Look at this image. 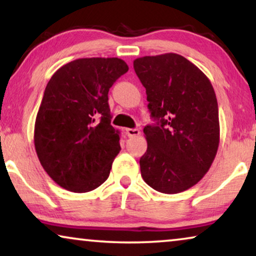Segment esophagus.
I'll list each match as a JSON object with an SVG mask.
<instances>
[{
  "mask_svg": "<svg viewBox=\"0 0 256 256\" xmlns=\"http://www.w3.org/2000/svg\"><path fill=\"white\" fill-rule=\"evenodd\" d=\"M126 134H127L128 138H135V136L140 135V130L138 128H128L126 129Z\"/></svg>",
  "mask_w": 256,
  "mask_h": 256,
  "instance_id": "esophagus-1",
  "label": "esophagus"
}]
</instances>
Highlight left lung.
I'll use <instances>...</instances> for the list:
<instances>
[{"label": "left lung", "instance_id": "1", "mask_svg": "<svg viewBox=\"0 0 256 256\" xmlns=\"http://www.w3.org/2000/svg\"><path fill=\"white\" fill-rule=\"evenodd\" d=\"M146 87L155 124L143 129L148 148L141 158L142 178L154 190L180 194L198 183L218 152V102L208 76L177 54L134 60Z\"/></svg>", "mask_w": 256, "mask_h": 256}]
</instances>
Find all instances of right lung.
<instances>
[{
	"label": "right lung",
	"mask_w": 256,
	"mask_h": 256,
	"mask_svg": "<svg viewBox=\"0 0 256 256\" xmlns=\"http://www.w3.org/2000/svg\"><path fill=\"white\" fill-rule=\"evenodd\" d=\"M128 71L118 58H82L54 72L34 122V148L46 174L65 190L92 191L120 152L108 92Z\"/></svg>",
	"instance_id": "1"
}]
</instances>
